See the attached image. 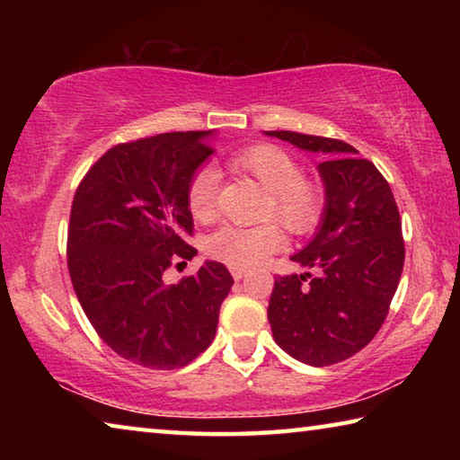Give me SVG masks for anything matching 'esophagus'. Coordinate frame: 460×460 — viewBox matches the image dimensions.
<instances>
[{"instance_id":"esophagus-1","label":"esophagus","mask_w":460,"mask_h":460,"mask_svg":"<svg viewBox=\"0 0 460 460\" xmlns=\"http://www.w3.org/2000/svg\"><path fill=\"white\" fill-rule=\"evenodd\" d=\"M245 274H247V270H243V268H231V276H233V279H237V282H239V279L243 278Z\"/></svg>"}]
</instances>
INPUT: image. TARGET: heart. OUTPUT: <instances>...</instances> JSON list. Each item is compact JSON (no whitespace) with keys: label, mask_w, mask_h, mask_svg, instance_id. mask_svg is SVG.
I'll return each instance as SVG.
<instances>
[{"label":"heart","mask_w":460,"mask_h":460,"mask_svg":"<svg viewBox=\"0 0 460 460\" xmlns=\"http://www.w3.org/2000/svg\"><path fill=\"white\" fill-rule=\"evenodd\" d=\"M229 168L249 174L270 190L266 217H276L288 231L306 233L321 219L324 190L316 182L302 178L300 162L290 152L274 144L245 147L229 158ZM219 174L213 168L194 170L186 186V207L197 221H211L217 213ZM284 245V233L274 221L241 227L223 225L207 237L208 258L231 268H253Z\"/></svg>","instance_id":"obj_1"}]
</instances>
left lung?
I'll use <instances>...</instances> for the list:
<instances>
[{
  "instance_id": "obj_1",
  "label": "left lung",
  "mask_w": 460,
  "mask_h": 460,
  "mask_svg": "<svg viewBox=\"0 0 460 460\" xmlns=\"http://www.w3.org/2000/svg\"><path fill=\"white\" fill-rule=\"evenodd\" d=\"M266 134L326 155L318 164L326 190L321 227L292 255L314 274L278 278L268 306L278 345L326 367L359 353L385 321L406 258L400 211L385 178L353 146L298 131Z\"/></svg>"
}]
</instances>
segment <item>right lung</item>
Wrapping results in <instances>:
<instances>
[{"instance_id": "add662e5", "label": "right lung", "mask_w": 460, "mask_h": 460, "mask_svg": "<svg viewBox=\"0 0 460 460\" xmlns=\"http://www.w3.org/2000/svg\"><path fill=\"white\" fill-rule=\"evenodd\" d=\"M208 134L174 131L113 146L73 199L66 263L76 298L99 337L147 369L197 359L215 339L233 286L219 261L178 284L162 278L197 255L186 243L194 227L186 186L213 154Z\"/></svg>"}]
</instances>
